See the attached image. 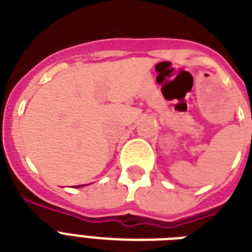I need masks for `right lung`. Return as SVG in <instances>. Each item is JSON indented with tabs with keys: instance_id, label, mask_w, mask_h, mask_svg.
Masks as SVG:
<instances>
[{
	"instance_id": "1",
	"label": "right lung",
	"mask_w": 252,
	"mask_h": 252,
	"mask_svg": "<svg viewBox=\"0 0 252 252\" xmlns=\"http://www.w3.org/2000/svg\"><path fill=\"white\" fill-rule=\"evenodd\" d=\"M77 187H80V186H77ZM82 187H84V184H82Z\"/></svg>"
}]
</instances>
